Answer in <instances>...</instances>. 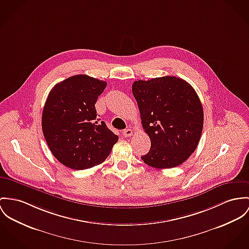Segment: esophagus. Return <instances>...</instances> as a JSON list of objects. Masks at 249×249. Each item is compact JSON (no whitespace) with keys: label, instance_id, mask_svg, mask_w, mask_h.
<instances>
[{"label":"esophagus","instance_id":"1","mask_svg":"<svg viewBox=\"0 0 249 249\" xmlns=\"http://www.w3.org/2000/svg\"><path fill=\"white\" fill-rule=\"evenodd\" d=\"M123 136H125V137H127V136H131L132 134H133V131L131 130V129H126V130H124L123 131Z\"/></svg>","mask_w":249,"mask_h":249}]
</instances>
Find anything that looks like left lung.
<instances>
[{
    "mask_svg": "<svg viewBox=\"0 0 249 249\" xmlns=\"http://www.w3.org/2000/svg\"><path fill=\"white\" fill-rule=\"evenodd\" d=\"M143 129L151 149L141 159L156 169H172L195 151L203 131L204 112L192 85L180 77H155L133 84Z\"/></svg>",
    "mask_w": 249,
    "mask_h": 249,
    "instance_id": "left-lung-1",
    "label": "left lung"
}]
</instances>
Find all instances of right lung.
Returning <instances> with one entry per match:
<instances>
[{
	"instance_id": "right-lung-1",
	"label": "right lung",
	"mask_w": 249,
	"mask_h": 249,
	"mask_svg": "<svg viewBox=\"0 0 249 249\" xmlns=\"http://www.w3.org/2000/svg\"><path fill=\"white\" fill-rule=\"evenodd\" d=\"M106 85L87 75H77L56 84L47 96L42 133L51 153L70 169L101 164L118 140L105 122L96 118L95 104Z\"/></svg>"
}]
</instances>
